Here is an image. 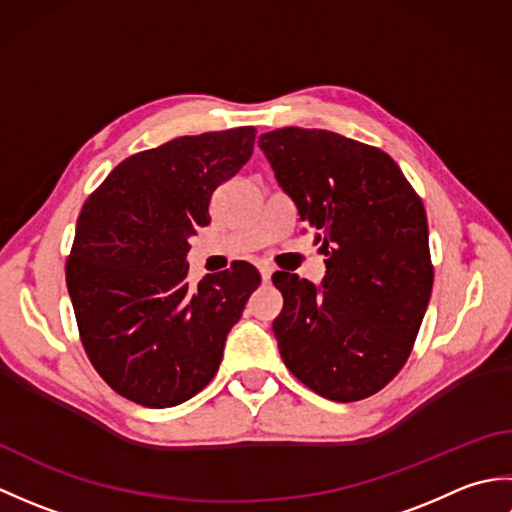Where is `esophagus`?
<instances>
[{"mask_svg":"<svg viewBox=\"0 0 512 512\" xmlns=\"http://www.w3.org/2000/svg\"><path fill=\"white\" fill-rule=\"evenodd\" d=\"M259 273H262V279H264L266 284H268V281L273 279V273H275V270L270 268V266H262V268H259Z\"/></svg>","mask_w":512,"mask_h":512,"instance_id":"obj_1","label":"esophagus"}]
</instances>
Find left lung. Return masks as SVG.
Returning a JSON list of instances; mask_svg holds the SVG:
<instances>
[{"mask_svg": "<svg viewBox=\"0 0 512 512\" xmlns=\"http://www.w3.org/2000/svg\"><path fill=\"white\" fill-rule=\"evenodd\" d=\"M259 147L328 257L321 286L273 275L279 354L323 398L374 396L407 363L431 297L420 195L383 149L328 129L281 127Z\"/></svg>", "mask_w": 512, "mask_h": 512, "instance_id": "obj_1", "label": "left lung"}]
</instances>
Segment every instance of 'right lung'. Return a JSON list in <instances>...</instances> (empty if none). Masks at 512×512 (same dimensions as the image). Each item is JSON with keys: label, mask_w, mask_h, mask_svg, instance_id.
<instances>
[{"label": "right lung", "mask_w": 512, "mask_h": 512, "mask_svg": "<svg viewBox=\"0 0 512 512\" xmlns=\"http://www.w3.org/2000/svg\"><path fill=\"white\" fill-rule=\"evenodd\" d=\"M255 127L180 136L125 158L85 200L65 262L96 372L136 405L165 409L211 383L224 341L262 277L233 262L191 288L189 239L213 191L242 169Z\"/></svg>", "instance_id": "right-lung-1"}]
</instances>
